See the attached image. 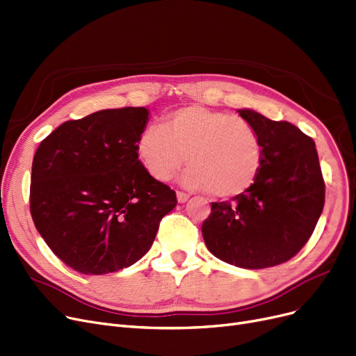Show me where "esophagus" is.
<instances>
[{
    "label": "esophagus",
    "mask_w": 356,
    "mask_h": 356,
    "mask_svg": "<svg viewBox=\"0 0 356 356\" xmlns=\"http://www.w3.org/2000/svg\"><path fill=\"white\" fill-rule=\"evenodd\" d=\"M177 200H179V204H184L186 202V200L189 199V195L188 193H184V192H181V191H177Z\"/></svg>",
    "instance_id": "obj_1"
}]
</instances>
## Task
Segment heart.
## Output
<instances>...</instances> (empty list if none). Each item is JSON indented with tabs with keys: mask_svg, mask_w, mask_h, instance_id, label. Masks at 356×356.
Wrapping results in <instances>:
<instances>
[{
	"mask_svg": "<svg viewBox=\"0 0 356 356\" xmlns=\"http://www.w3.org/2000/svg\"><path fill=\"white\" fill-rule=\"evenodd\" d=\"M136 156L157 180L172 179L188 156L184 186L227 199L256 183L264 147L249 122L193 104L164 115L161 125L147 127L138 136Z\"/></svg>",
	"mask_w": 356,
	"mask_h": 356,
	"instance_id": "obj_1",
	"label": "heart"
}]
</instances>
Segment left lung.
<instances>
[{
  "label": "left lung",
  "mask_w": 356,
  "mask_h": 356,
  "mask_svg": "<svg viewBox=\"0 0 356 356\" xmlns=\"http://www.w3.org/2000/svg\"><path fill=\"white\" fill-rule=\"evenodd\" d=\"M238 113L257 131L264 163L245 193L212 202L202 236L227 264L265 269L288 261L312 237L324 207V180L313 138L285 120L250 109Z\"/></svg>",
  "instance_id": "8db88e82"
}]
</instances>
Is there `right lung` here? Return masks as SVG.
Segmentation results:
<instances>
[{
  "label": "right lung",
  "instance_id": "right-lung-1",
  "mask_svg": "<svg viewBox=\"0 0 356 356\" xmlns=\"http://www.w3.org/2000/svg\"><path fill=\"white\" fill-rule=\"evenodd\" d=\"M147 122L145 107L100 111L64 122L36 149L30 213L49 249L76 272L134 265L177 204L176 192L138 160Z\"/></svg>",
  "mask_w": 356,
  "mask_h": 356
}]
</instances>
